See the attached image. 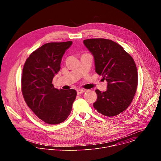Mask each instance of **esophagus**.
<instances>
[{
	"label": "esophagus",
	"mask_w": 161,
	"mask_h": 161,
	"mask_svg": "<svg viewBox=\"0 0 161 161\" xmlns=\"http://www.w3.org/2000/svg\"><path fill=\"white\" fill-rule=\"evenodd\" d=\"M85 92V90H83V89H78L77 90V94L79 95V94H81V93L83 92Z\"/></svg>",
	"instance_id": "obj_1"
}]
</instances>
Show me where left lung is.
Returning <instances> with one entry per match:
<instances>
[{
  "mask_svg": "<svg viewBox=\"0 0 161 161\" xmlns=\"http://www.w3.org/2000/svg\"><path fill=\"white\" fill-rule=\"evenodd\" d=\"M93 55L96 72L108 82L107 90L97 89L94 108L103 115L114 117L130 104L137 86V71L132 57L113 41L98 38L83 41Z\"/></svg>",
  "mask_w": 161,
  "mask_h": 161,
  "instance_id": "obj_1",
  "label": "left lung"
}]
</instances>
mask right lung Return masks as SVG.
<instances>
[{
	"label": "right lung",
	"mask_w": 161,
	"mask_h": 161,
	"mask_svg": "<svg viewBox=\"0 0 161 161\" xmlns=\"http://www.w3.org/2000/svg\"><path fill=\"white\" fill-rule=\"evenodd\" d=\"M73 42H48L33 52L25 61L21 92L27 106L45 123L55 125L69 115L76 97L74 89L55 88L54 76L60 69L62 58Z\"/></svg>",
	"instance_id": "add662e5"
}]
</instances>
